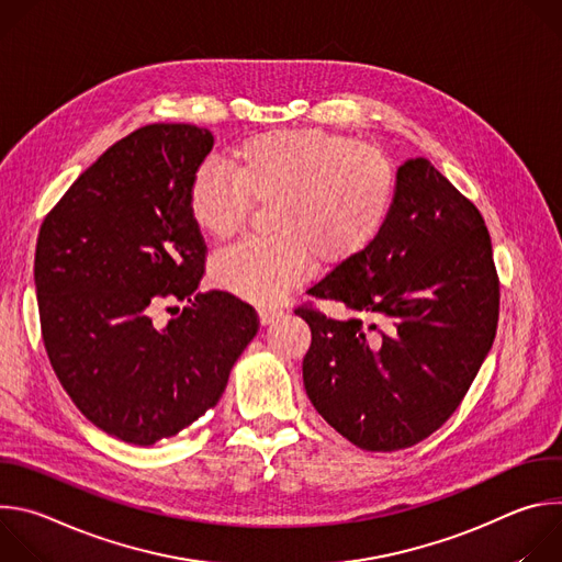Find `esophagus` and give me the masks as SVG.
<instances>
[{"label": "esophagus", "mask_w": 562, "mask_h": 562, "mask_svg": "<svg viewBox=\"0 0 562 562\" xmlns=\"http://www.w3.org/2000/svg\"><path fill=\"white\" fill-rule=\"evenodd\" d=\"M282 308H278V306H260L258 308V315H260V325H271V323H276L278 317H282Z\"/></svg>", "instance_id": "esophagus-1"}]
</instances>
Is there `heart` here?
Returning a JSON list of instances; mask_svg holds the SVG:
<instances>
[{"label": "heart", "instance_id": "heart-1", "mask_svg": "<svg viewBox=\"0 0 562 562\" xmlns=\"http://www.w3.org/2000/svg\"><path fill=\"white\" fill-rule=\"evenodd\" d=\"M395 189V169L380 150L319 128H284L247 139L231 169L204 165L189 211L206 237L226 243L245 228L251 200H276V235L247 239L213 262L224 291L276 304L311 273L313 258L336 267L362 254L384 228Z\"/></svg>", "mask_w": 562, "mask_h": 562}]
</instances>
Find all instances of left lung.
I'll list each match as a JSON object with an SVG mask.
<instances>
[{
    "instance_id": "left-lung-1",
    "label": "left lung",
    "mask_w": 562,
    "mask_h": 562,
    "mask_svg": "<svg viewBox=\"0 0 562 562\" xmlns=\"http://www.w3.org/2000/svg\"><path fill=\"white\" fill-rule=\"evenodd\" d=\"M391 215L373 243L308 289L302 360L315 412L367 451H397L460 407L498 327L501 282L483 215L425 157L397 169Z\"/></svg>"
}]
</instances>
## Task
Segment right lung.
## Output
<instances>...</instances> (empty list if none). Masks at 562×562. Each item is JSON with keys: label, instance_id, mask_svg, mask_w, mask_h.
Instances as JSON below:
<instances>
[{"label": "right lung", "instance_id": "add662e5", "mask_svg": "<svg viewBox=\"0 0 562 562\" xmlns=\"http://www.w3.org/2000/svg\"><path fill=\"white\" fill-rule=\"evenodd\" d=\"M211 148V131L193 124L142 126L40 228L35 289L53 371L79 412L128 445L171 438L215 407L260 329L251 304L198 291L206 245L189 193ZM162 307L177 313L167 324Z\"/></svg>", "mask_w": 562, "mask_h": 562}]
</instances>
